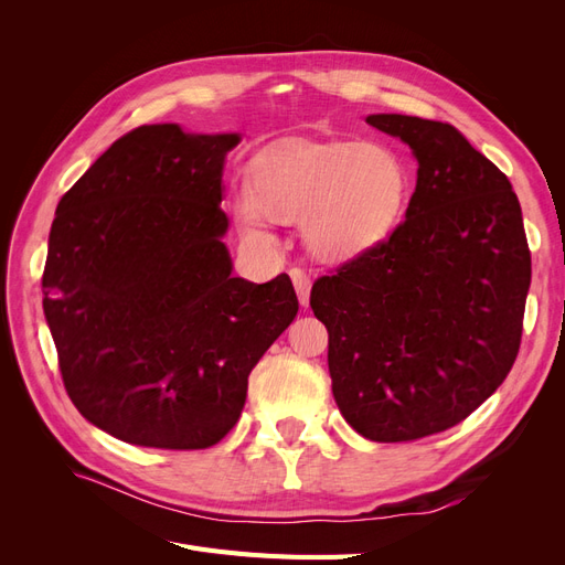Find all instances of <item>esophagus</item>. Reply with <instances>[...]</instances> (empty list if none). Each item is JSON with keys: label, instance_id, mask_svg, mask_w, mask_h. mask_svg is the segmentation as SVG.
Returning a JSON list of instances; mask_svg holds the SVG:
<instances>
[{"label": "esophagus", "instance_id": "esophagus-1", "mask_svg": "<svg viewBox=\"0 0 565 565\" xmlns=\"http://www.w3.org/2000/svg\"><path fill=\"white\" fill-rule=\"evenodd\" d=\"M289 276H292L295 289H297V297H299V303L306 309V306H309V299H311V278L306 276V273L299 270V268L289 270Z\"/></svg>", "mask_w": 565, "mask_h": 565}]
</instances>
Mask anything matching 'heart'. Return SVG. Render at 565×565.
Here are the masks:
<instances>
[{"instance_id":"obj_1","label":"heart","mask_w":565,"mask_h":565,"mask_svg":"<svg viewBox=\"0 0 565 565\" xmlns=\"http://www.w3.org/2000/svg\"><path fill=\"white\" fill-rule=\"evenodd\" d=\"M413 185L407 158L386 141L292 143L252 162L233 204L245 241L273 247L266 218H299L306 249L320 262L341 264L391 241Z\"/></svg>"}]
</instances>
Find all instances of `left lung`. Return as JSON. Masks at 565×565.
<instances>
[{
    "label": "left lung",
    "mask_w": 565,
    "mask_h": 565,
    "mask_svg": "<svg viewBox=\"0 0 565 565\" xmlns=\"http://www.w3.org/2000/svg\"><path fill=\"white\" fill-rule=\"evenodd\" d=\"M365 122L417 160L405 221L382 247L316 280L339 413L377 443L467 419L504 382L530 287L509 179L455 127L377 113Z\"/></svg>",
    "instance_id": "8db88e82"
}]
</instances>
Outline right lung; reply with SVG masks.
<instances>
[{
  "instance_id": "obj_1",
  "label": "right lung",
  "mask_w": 565,
  "mask_h": 565,
  "mask_svg": "<svg viewBox=\"0 0 565 565\" xmlns=\"http://www.w3.org/2000/svg\"><path fill=\"white\" fill-rule=\"evenodd\" d=\"M241 141L143 125L56 207L42 306L63 384L84 419L131 446L224 438L252 367L299 311L285 273L264 285L231 276L221 177Z\"/></svg>"
}]
</instances>
